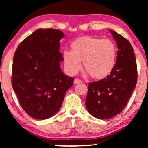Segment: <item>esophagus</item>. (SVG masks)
<instances>
[{
	"instance_id": "1",
	"label": "esophagus",
	"mask_w": 148,
	"mask_h": 148,
	"mask_svg": "<svg viewBox=\"0 0 148 148\" xmlns=\"http://www.w3.org/2000/svg\"><path fill=\"white\" fill-rule=\"evenodd\" d=\"M82 82L79 79H75L74 80V84H81Z\"/></svg>"
}]
</instances>
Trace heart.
I'll return each instance as SVG.
<instances>
[{"label":"heart","mask_w":148,"mask_h":148,"mask_svg":"<svg viewBox=\"0 0 148 148\" xmlns=\"http://www.w3.org/2000/svg\"><path fill=\"white\" fill-rule=\"evenodd\" d=\"M71 52L63 53V62L67 71L75 74L83 61L84 69L92 78L102 79L114 69L117 58V48L112 40L84 36L71 42Z\"/></svg>","instance_id":"obj_1"}]
</instances>
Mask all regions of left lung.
I'll list each match as a JSON object with an SVG mask.
<instances>
[{"label": "left lung", "mask_w": 148, "mask_h": 148, "mask_svg": "<svg viewBox=\"0 0 148 148\" xmlns=\"http://www.w3.org/2000/svg\"><path fill=\"white\" fill-rule=\"evenodd\" d=\"M109 31L118 48L116 64L106 78L89 84L86 100L89 113L98 119H111L122 112L137 84V63L132 46L116 32Z\"/></svg>", "instance_id": "left-lung-1"}]
</instances>
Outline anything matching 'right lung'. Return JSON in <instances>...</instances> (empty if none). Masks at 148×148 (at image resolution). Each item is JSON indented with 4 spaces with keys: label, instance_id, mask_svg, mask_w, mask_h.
<instances>
[{
    "label": "right lung",
    "instance_id": "obj_1",
    "mask_svg": "<svg viewBox=\"0 0 148 148\" xmlns=\"http://www.w3.org/2000/svg\"><path fill=\"white\" fill-rule=\"evenodd\" d=\"M59 29H38L22 41L14 54L12 86L25 112L44 120L56 114L74 79L60 69L63 57Z\"/></svg>",
    "mask_w": 148,
    "mask_h": 148
}]
</instances>
